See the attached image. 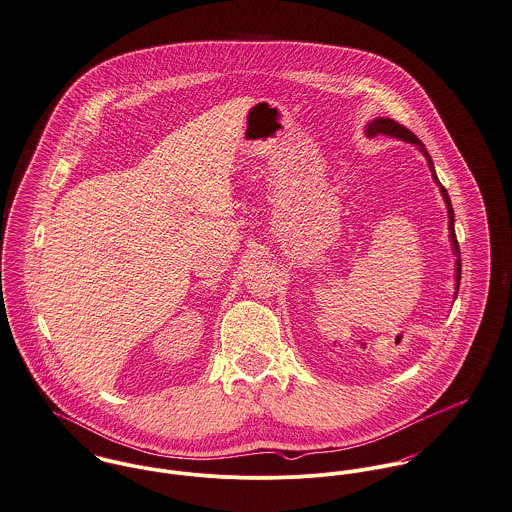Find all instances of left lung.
<instances>
[{"label":"left lung","instance_id":"1","mask_svg":"<svg viewBox=\"0 0 512 512\" xmlns=\"http://www.w3.org/2000/svg\"><path fill=\"white\" fill-rule=\"evenodd\" d=\"M378 134H386V136L400 138V140H406V142L415 144V146L423 152V156L427 158L429 168H431V172H433L435 184H439V180H437V176H435V170H433L431 156L427 154L423 142H421L413 132H409L406 126H402L400 122H396V120H392V118H376V120H372V122L366 126V136L374 138V136H378ZM439 190H441V196H443L445 205H447V211H449V237H451V243H453V253L457 255V263H455V279H457V283H455V285H457V291H459V281H461V257H459V243H457V235H455V227H453V223H455V213H453V207H451V200H449L447 190H445L441 184H439Z\"/></svg>","mask_w":512,"mask_h":512}]
</instances>
